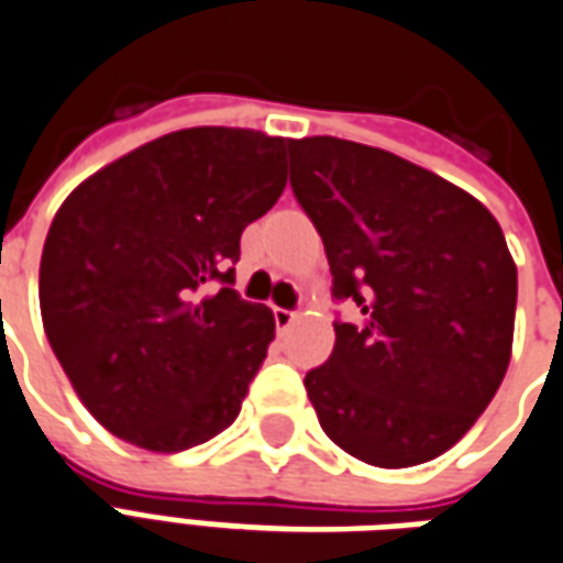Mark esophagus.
Masks as SVG:
<instances>
[{
  "instance_id": "obj_1",
  "label": "esophagus",
  "mask_w": 563,
  "mask_h": 563,
  "mask_svg": "<svg viewBox=\"0 0 563 563\" xmlns=\"http://www.w3.org/2000/svg\"><path fill=\"white\" fill-rule=\"evenodd\" d=\"M273 318H276L278 332H287L290 327H294V321H297V311L282 309V306H276V309H273Z\"/></svg>"
}]
</instances>
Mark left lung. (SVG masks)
I'll use <instances>...</instances> for the list:
<instances>
[{
	"label": "left lung",
	"mask_w": 563,
	"mask_h": 563,
	"mask_svg": "<svg viewBox=\"0 0 563 563\" xmlns=\"http://www.w3.org/2000/svg\"><path fill=\"white\" fill-rule=\"evenodd\" d=\"M290 150L327 249L335 347L306 375L330 441L377 467L429 462L489 408L510 366L516 264L489 209L399 155L339 137Z\"/></svg>",
	"instance_id": "obj_1"
}]
</instances>
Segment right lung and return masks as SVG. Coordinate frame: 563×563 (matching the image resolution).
<instances>
[{
    "label": "right lung",
    "instance_id": "add662e5",
    "mask_svg": "<svg viewBox=\"0 0 563 563\" xmlns=\"http://www.w3.org/2000/svg\"><path fill=\"white\" fill-rule=\"evenodd\" d=\"M285 137L186 129L68 195L41 254V321L104 429L152 453L224 432L276 321L233 290L245 224L285 191Z\"/></svg>",
    "mask_w": 563,
    "mask_h": 563
}]
</instances>
